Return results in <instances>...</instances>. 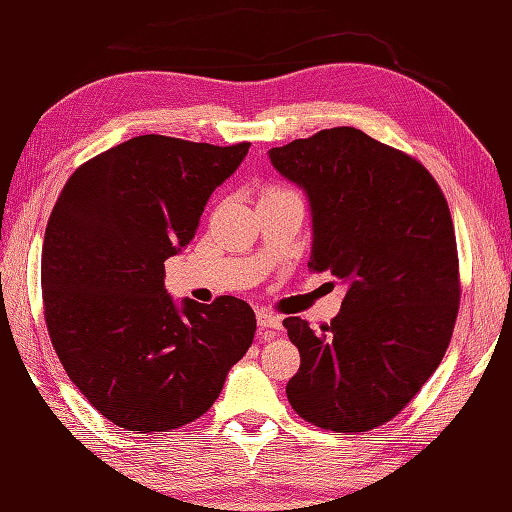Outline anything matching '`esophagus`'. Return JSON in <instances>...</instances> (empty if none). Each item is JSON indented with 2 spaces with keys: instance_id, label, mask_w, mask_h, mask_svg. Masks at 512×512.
Masks as SVG:
<instances>
[{
  "instance_id": "obj_1",
  "label": "esophagus",
  "mask_w": 512,
  "mask_h": 512,
  "mask_svg": "<svg viewBox=\"0 0 512 512\" xmlns=\"http://www.w3.org/2000/svg\"><path fill=\"white\" fill-rule=\"evenodd\" d=\"M257 325H259V334L264 336V339H275L281 330V317L273 312H257Z\"/></svg>"
}]
</instances>
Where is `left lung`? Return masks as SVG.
I'll list each match as a JSON object with an SVG mask.
<instances>
[{
	"label": "left lung",
	"mask_w": 512,
	"mask_h": 512,
	"mask_svg": "<svg viewBox=\"0 0 512 512\" xmlns=\"http://www.w3.org/2000/svg\"><path fill=\"white\" fill-rule=\"evenodd\" d=\"M268 156L310 202L308 268L330 270L347 288L321 332L284 321L301 354L290 405L336 433L380 427L418 394L451 341L460 275L449 204L418 160L354 127Z\"/></svg>",
	"instance_id": "obj_1"
}]
</instances>
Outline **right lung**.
Segmentation results:
<instances>
[{
    "instance_id": "add662e5",
    "label": "right lung",
    "mask_w": 512,
    "mask_h": 512,
    "mask_svg": "<svg viewBox=\"0 0 512 512\" xmlns=\"http://www.w3.org/2000/svg\"><path fill=\"white\" fill-rule=\"evenodd\" d=\"M250 143L136 136L72 173L41 253L50 341L72 383L116 427L151 433L200 418L255 336L246 301L180 303L165 262Z\"/></svg>"
}]
</instances>
